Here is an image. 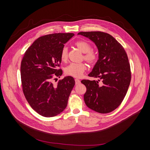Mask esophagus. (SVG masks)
<instances>
[{
	"instance_id": "1",
	"label": "esophagus",
	"mask_w": 150,
	"mask_h": 150,
	"mask_svg": "<svg viewBox=\"0 0 150 150\" xmlns=\"http://www.w3.org/2000/svg\"><path fill=\"white\" fill-rule=\"evenodd\" d=\"M80 83H81V81H80L79 79H75V83H76V85L80 84Z\"/></svg>"
}]
</instances>
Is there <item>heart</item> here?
<instances>
[{
    "mask_svg": "<svg viewBox=\"0 0 150 150\" xmlns=\"http://www.w3.org/2000/svg\"><path fill=\"white\" fill-rule=\"evenodd\" d=\"M75 46L79 50L84 53V59L89 64H94L98 59V54L93 51L91 45L86 40H79L74 44ZM68 50L66 47H64L61 52V59L62 61H66L67 59ZM87 69L84 63H71L65 69V72L74 78H80Z\"/></svg>",
    "mask_w": 150,
    "mask_h": 150,
    "instance_id": "1",
    "label": "heart"
}]
</instances>
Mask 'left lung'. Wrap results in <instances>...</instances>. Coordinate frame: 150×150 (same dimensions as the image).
<instances>
[{
    "label": "left lung",
    "instance_id": "obj_1",
    "mask_svg": "<svg viewBox=\"0 0 150 150\" xmlns=\"http://www.w3.org/2000/svg\"><path fill=\"white\" fill-rule=\"evenodd\" d=\"M78 34L92 40L99 52L98 60L88 74L98 80L81 81L86 87L85 104L98 112H110L120 105L128 91L131 76L128 56L121 44L108 33L92 31Z\"/></svg>",
    "mask_w": 150,
    "mask_h": 150
}]
</instances>
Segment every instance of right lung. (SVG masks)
Instances as JSON below:
<instances>
[{"mask_svg":"<svg viewBox=\"0 0 150 150\" xmlns=\"http://www.w3.org/2000/svg\"><path fill=\"white\" fill-rule=\"evenodd\" d=\"M73 33H55L39 38L27 49L21 65L22 90L31 108L44 117L60 114L67 106L75 84L71 76L54 85L52 81L62 74L57 69L61 52Z\"/></svg>","mask_w":150,"mask_h":150,"instance_id":"1","label":"right lung"}]
</instances>
